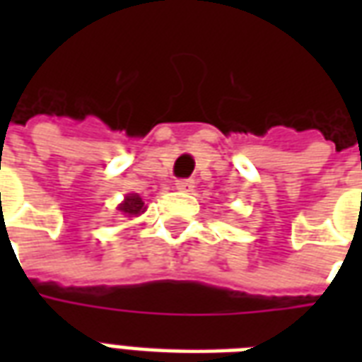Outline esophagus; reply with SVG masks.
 <instances>
[{
	"instance_id": "1",
	"label": "esophagus",
	"mask_w": 362,
	"mask_h": 362,
	"mask_svg": "<svg viewBox=\"0 0 362 362\" xmlns=\"http://www.w3.org/2000/svg\"><path fill=\"white\" fill-rule=\"evenodd\" d=\"M176 189H180V192H192L194 189V180H189V178L178 180L176 182Z\"/></svg>"
}]
</instances>
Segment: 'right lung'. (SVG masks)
Wrapping results in <instances>:
<instances>
[{
    "label": "right lung",
    "instance_id": "add662e5",
    "mask_svg": "<svg viewBox=\"0 0 362 362\" xmlns=\"http://www.w3.org/2000/svg\"><path fill=\"white\" fill-rule=\"evenodd\" d=\"M147 209V205L143 204V199L137 194H127L124 197V202L118 205V211H122L127 217H137V215H141L143 211Z\"/></svg>",
    "mask_w": 362,
    "mask_h": 362
}]
</instances>
